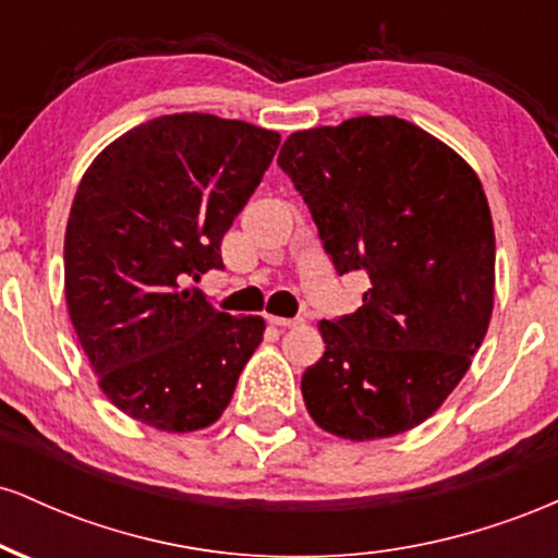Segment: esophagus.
I'll use <instances>...</instances> for the list:
<instances>
[{"instance_id":"esophagus-1","label":"esophagus","mask_w":558,"mask_h":558,"mask_svg":"<svg viewBox=\"0 0 558 558\" xmlns=\"http://www.w3.org/2000/svg\"><path fill=\"white\" fill-rule=\"evenodd\" d=\"M270 323L278 328H299V325H304V317H270Z\"/></svg>"}]
</instances>
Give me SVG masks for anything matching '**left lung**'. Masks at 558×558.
Masks as SVG:
<instances>
[{
	"mask_svg": "<svg viewBox=\"0 0 558 558\" xmlns=\"http://www.w3.org/2000/svg\"><path fill=\"white\" fill-rule=\"evenodd\" d=\"M278 165L336 272L369 278L360 310L317 325L325 354L301 375L312 420L349 440L412 430L488 332L496 239L475 170L390 114L293 133Z\"/></svg>",
	"mask_w": 558,
	"mask_h": 558,
	"instance_id": "left-lung-1",
	"label": "left lung"
}]
</instances>
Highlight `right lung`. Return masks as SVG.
Masks as SVG:
<instances>
[{"mask_svg": "<svg viewBox=\"0 0 558 558\" xmlns=\"http://www.w3.org/2000/svg\"><path fill=\"white\" fill-rule=\"evenodd\" d=\"M280 136L215 114H165L112 141L75 191L65 296L99 386L128 417L185 433L226 412L265 332L198 288Z\"/></svg>", "mask_w": 558, "mask_h": 558, "instance_id": "right-lung-1", "label": "right lung"}]
</instances>
